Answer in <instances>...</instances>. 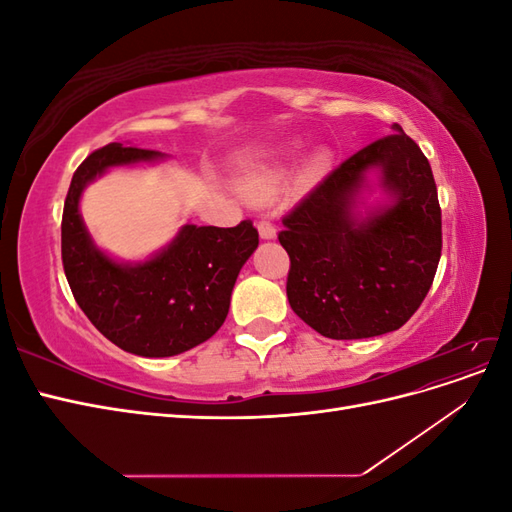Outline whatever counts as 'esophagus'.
Here are the masks:
<instances>
[{
    "label": "esophagus",
    "instance_id": "obj_1",
    "mask_svg": "<svg viewBox=\"0 0 512 512\" xmlns=\"http://www.w3.org/2000/svg\"><path fill=\"white\" fill-rule=\"evenodd\" d=\"M258 232H260L262 239H275V235H277L275 226L269 220H260L258 222Z\"/></svg>",
    "mask_w": 512,
    "mask_h": 512
}]
</instances>
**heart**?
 <instances>
[{"instance_id": "obj_1", "label": "heart", "mask_w": 512, "mask_h": 512, "mask_svg": "<svg viewBox=\"0 0 512 512\" xmlns=\"http://www.w3.org/2000/svg\"><path fill=\"white\" fill-rule=\"evenodd\" d=\"M329 168V153L327 151H316L312 158L305 164V177L316 179L324 170ZM286 175V162L284 160H271L265 164H256L254 168L247 170L243 179V190L250 196H269L277 183H280Z\"/></svg>"}]
</instances>
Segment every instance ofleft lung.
<instances>
[{
	"instance_id": "left-lung-1",
	"label": "left lung",
	"mask_w": 512,
	"mask_h": 512,
	"mask_svg": "<svg viewBox=\"0 0 512 512\" xmlns=\"http://www.w3.org/2000/svg\"><path fill=\"white\" fill-rule=\"evenodd\" d=\"M378 138L339 164L282 220L292 312L331 339L397 331L421 307L442 254V211L429 160L412 138ZM380 167L394 203L365 219L353 198Z\"/></svg>"
}]
</instances>
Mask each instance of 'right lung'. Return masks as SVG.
<instances>
[{"instance_id": "1", "label": "right lung", "mask_w": 512, "mask_h": 512, "mask_svg": "<svg viewBox=\"0 0 512 512\" xmlns=\"http://www.w3.org/2000/svg\"><path fill=\"white\" fill-rule=\"evenodd\" d=\"M151 149L111 143L76 168L61 218V262L76 303L121 350L160 359L190 350L218 331L245 260L258 247L250 220L232 228L194 226L138 265H121L91 241L79 200L89 181L111 166L160 160Z\"/></svg>"}]
</instances>
